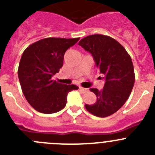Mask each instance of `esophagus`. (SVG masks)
<instances>
[{
  "label": "esophagus",
  "mask_w": 155,
  "mask_h": 155,
  "mask_svg": "<svg viewBox=\"0 0 155 155\" xmlns=\"http://www.w3.org/2000/svg\"><path fill=\"white\" fill-rule=\"evenodd\" d=\"M79 90H80V91L82 92V93H86V92L88 91V89H86V88H83L82 87V86H79Z\"/></svg>",
  "instance_id": "1"
}]
</instances>
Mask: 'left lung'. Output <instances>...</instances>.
<instances>
[{
	"mask_svg": "<svg viewBox=\"0 0 155 155\" xmlns=\"http://www.w3.org/2000/svg\"><path fill=\"white\" fill-rule=\"evenodd\" d=\"M79 45L92 54L105 80L101 90L90 89L97 96V102L86 104V109L99 117L112 115L125 104L134 87L135 75L131 58L117 40L104 35L83 38Z\"/></svg>",
	"mask_w": 155,
	"mask_h": 155,
	"instance_id": "8db88e82",
	"label": "left lung"
}]
</instances>
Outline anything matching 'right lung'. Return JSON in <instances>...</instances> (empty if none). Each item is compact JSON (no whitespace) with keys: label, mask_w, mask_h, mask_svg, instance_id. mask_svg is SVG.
<instances>
[{"label":"right lung","mask_w":155,"mask_h":155,"mask_svg":"<svg viewBox=\"0 0 155 155\" xmlns=\"http://www.w3.org/2000/svg\"><path fill=\"white\" fill-rule=\"evenodd\" d=\"M79 40L46 38L29 45L22 54L18 75L26 100L35 110L54 114L64 108L76 85L58 83L51 77L63 65L65 52Z\"/></svg>","instance_id":"obj_1"}]
</instances>
